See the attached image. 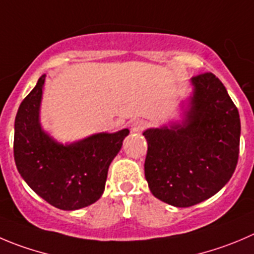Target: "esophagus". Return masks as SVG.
Segmentation results:
<instances>
[{"label": "esophagus", "mask_w": 254, "mask_h": 254, "mask_svg": "<svg viewBox=\"0 0 254 254\" xmlns=\"http://www.w3.org/2000/svg\"><path fill=\"white\" fill-rule=\"evenodd\" d=\"M144 127H146V123H144V121L137 120L131 125V132L132 133H139L142 129H144Z\"/></svg>", "instance_id": "obj_1"}]
</instances>
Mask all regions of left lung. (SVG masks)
Returning <instances> with one entry per match:
<instances>
[{
    "label": "left lung",
    "mask_w": 254,
    "mask_h": 254,
    "mask_svg": "<svg viewBox=\"0 0 254 254\" xmlns=\"http://www.w3.org/2000/svg\"><path fill=\"white\" fill-rule=\"evenodd\" d=\"M190 84L180 121L143 131L149 190L175 207L194 206L219 192L240 153V113L226 87L213 73L193 77Z\"/></svg>",
    "instance_id": "1"
}]
</instances>
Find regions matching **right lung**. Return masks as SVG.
Masks as SVG:
<instances>
[{
	"label": "right lung",
	"mask_w": 254,
	"mask_h": 254,
	"mask_svg": "<svg viewBox=\"0 0 254 254\" xmlns=\"http://www.w3.org/2000/svg\"><path fill=\"white\" fill-rule=\"evenodd\" d=\"M46 74L22 101L14 120L13 153L21 177L46 202L64 211L83 208L105 190L108 167L129 129L91 134L61 143L42 128L41 102Z\"/></svg>",
	"instance_id": "obj_1"
}]
</instances>
